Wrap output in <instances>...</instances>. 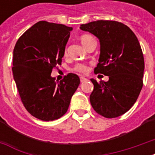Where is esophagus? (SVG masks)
Here are the masks:
<instances>
[{
	"mask_svg": "<svg viewBox=\"0 0 155 155\" xmlns=\"http://www.w3.org/2000/svg\"><path fill=\"white\" fill-rule=\"evenodd\" d=\"M87 81V79L86 78H84L83 77V76H81V83H83V82H84V81Z\"/></svg>",
	"mask_w": 155,
	"mask_h": 155,
	"instance_id": "1",
	"label": "esophagus"
}]
</instances>
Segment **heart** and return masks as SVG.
<instances>
[{
  "instance_id": "heart-1",
  "label": "heart",
  "mask_w": 155,
  "mask_h": 155,
  "mask_svg": "<svg viewBox=\"0 0 155 155\" xmlns=\"http://www.w3.org/2000/svg\"><path fill=\"white\" fill-rule=\"evenodd\" d=\"M80 40H81V43L83 44L84 47L87 48V46L89 45L95 41L94 38L90 34H84L80 36ZM64 54H66V50L64 51ZM74 71H76V72H80V73H85L86 71H88L87 65H85L84 64H82V63H78L74 65Z\"/></svg>"
}]
</instances>
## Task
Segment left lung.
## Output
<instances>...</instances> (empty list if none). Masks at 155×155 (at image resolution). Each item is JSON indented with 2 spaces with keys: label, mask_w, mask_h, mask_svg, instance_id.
<instances>
[{
  "label": "left lung",
  "mask_w": 155,
  "mask_h": 155,
  "mask_svg": "<svg viewBox=\"0 0 155 155\" xmlns=\"http://www.w3.org/2000/svg\"><path fill=\"white\" fill-rule=\"evenodd\" d=\"M80 28L95 35L101 43L95 74L109 76L107 82L91 79L92 107L105 118L120 116L136 102L143 87L144 60L140 42L131 30L114 21H96Z\"/></svg>",
  "instance_id": "obj_1"
}]
</instances>
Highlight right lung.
Wrapping results in <instances>:
<instances>
[{"instance_id": "1", "label": "right lung", "mask_w": 155, "mask_h": 155, "mask_svg": "<svg viewBox=\"0 0 155 155\" xmlns=\"http://www.w3.org/2000/svg\"><path fill=\"white\" fill-rule=\"evenodd\" d=\"M72 27L39 21L18 39L13 51L12 73L24 106L32 116L44 121L57 120L67 111L80 84L70 73L60 82L51 77L61 64Z\"/></svg>"}]
</instances>
